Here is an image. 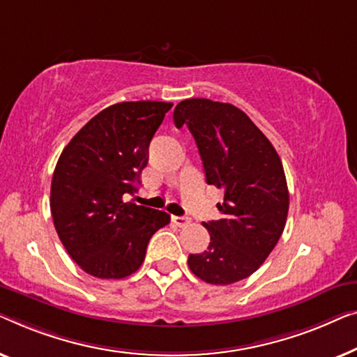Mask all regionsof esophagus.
<instances>
[{
  "label": "esophagus",
  "instance_id": "obj_1",
  "mask_svg": "<svg viewBox=\"0 0 357 357\" xmlns=\"http://www.w3.org/2000/svg\"><path fill=\"white\" fill-rule=\"evenodd\" d=\"M172 220H173V223L176 225V227H179V228L185 227V225H189V222H190V218H188V217H176V215H173Z\"/></svg>",
  "mask_w": 357,
  "mask_h": 357
}]
</instances>
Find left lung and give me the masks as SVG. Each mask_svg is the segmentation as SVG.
<instances>
[{
	"instance_id": "obj_1",
	"label": "left lung",
	"mask_w": 357,
	"mask_h": 357,
	"mask_svg": "<svg viewBox=\"0 0 357 357\" xmlns=\"http://www.w3.org/2000/svg\"><path fill=\"white\" fill-rule=\"evenodd\" d=\"M197 144L207 183L223 189L220 220L204 223L210 244L190 254L189 268L210 284L248 278L277 245L289 208V192L277 150L234 105L188 98L173 113Z\"/></svg>"
}]
</instances>
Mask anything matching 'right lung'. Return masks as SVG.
<instances>
[{
	"label": "right lung",
	"mask_w": 357,
	"mask_h": 357,
	"mask_svg": "<svg viewBox=\"0 0 357 357\" xmlns=\"http://www.w3.org/2000/svg\"><path fill=\"white\" fill-rule=\"evenodd\" d=\"M173 103L123 102L74 135L54 168L50 208L68 254L103 280L137 272L155 231L169 215L126 202L147 167L149 145Z\"/></svg>",
	"instance_id": "right-lung-1"
}]
</instances>
